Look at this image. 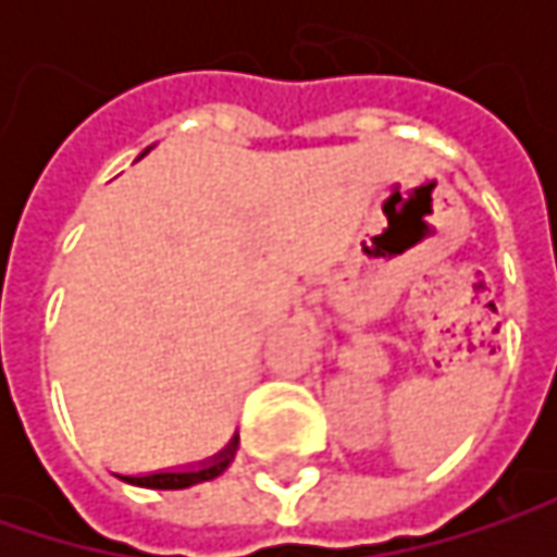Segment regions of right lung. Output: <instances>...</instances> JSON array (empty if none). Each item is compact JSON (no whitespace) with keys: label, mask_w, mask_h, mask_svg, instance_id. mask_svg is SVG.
Wrapping results in <instances>:
<instances>
[{"label":"right lung","mask_w":557,"mask_h":557,"mask_svg":"<svg viewBox=\"0 0 557 557\" xmlns=\"http://www.w3.org/2000/svg\"><path fill=\"white\" fill-rule=\"evenodd\" d=\"M235 453H238V434L228 440L216 456L195 461V465H185V468H163V471H148V474H114V478L133 483V486H148V490H185V486H195V483L220 478L225 468L232 465Z\"/></svg>","instance_id":"right-lung-1"}]
</instances>
